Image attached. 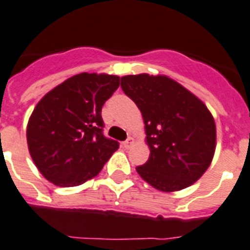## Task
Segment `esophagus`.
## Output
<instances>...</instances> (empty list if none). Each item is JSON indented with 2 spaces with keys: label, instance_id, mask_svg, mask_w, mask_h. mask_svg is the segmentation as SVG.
Masks as SVG:
<instances>
[{
  "label": "esophagus",
  "instance_id": "esophagus-1",
  "mask_svg": "<svg viewBox=\"0 0 250 250\" xmlns=\"http://www.w3.org/2000/svg\"><path fill=\"white\" fill-rule=\"evenodd\" d=\"M132 144H133V140H132L131 137H129V139H127V140H125V141H123L122 146H123L125 149H129V147H131V146H132Z\"/></svg>",
  "mask_w": 250,
  "mask_h": 250
}]
</instances>
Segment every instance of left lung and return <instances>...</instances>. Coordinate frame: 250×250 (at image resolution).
Segmentation results:
<instances>
[{
    "label": "left lung",
    "instance_id": "left-lung-1",
    "mask_svg": "<svg viewBox=\"0 0 250 250\" xmlns=\"http://www.w3.org/2000/svg\"><path fill=\"white\" fill-rule=\"evenodd\" d=\"M121 87L141 111L149 160L137 173L160 191H177L207 171L216 149V125L207 106L173 79L122 77Z\"/></svg>",
    "mask_w": 250,
    "mask_h": 250
}]
</instances>
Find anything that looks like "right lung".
Segmentation results:
<instances>
[{
	"label": "right lung",
	"mask_w": 250,
	"mask_h": 250,
	"mask_svg": "<svg viewBox=\"0 0 250 250\" xmlns=\"http://www.w3.org/2000/svg\"><path fill=\"white\" fill-rule=\"evenodd\" d=\"M119 77L81 73L55 87L34 107L26 127L30 157L52 184L70 188L95 177L119 143L104 136L101 109Z\"/></svg>",
	"instance_id": "add662e5"
}]
</instances>
